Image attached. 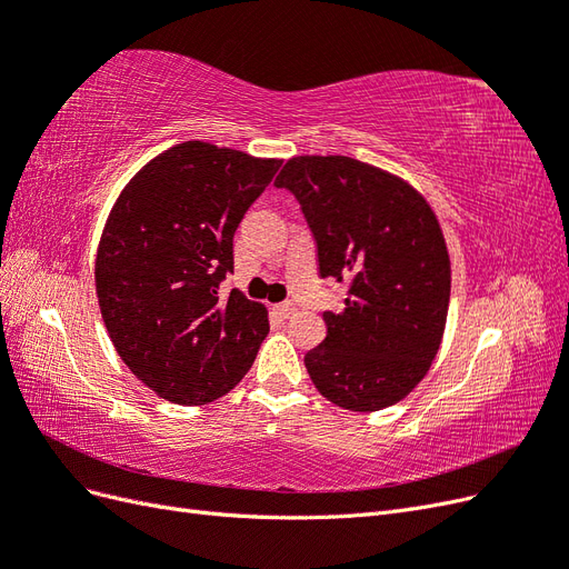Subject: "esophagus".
I'll return each instance as SVG.
<instances>
[{
	"label": "esophagus",
	"mask_w": 569,
	"mask_h": 569,
	"mask_svg": "<svg viewBox=\"0 0 569 569\" xmlns=\"http://www.w3.org/2000/svg\"><path fill=\"white\" fill-rule=\"evenodd\" d=\"M274 313H278L280 318H291L297 313V303H291V301H284V303H280V306H274Z\"/></svg>",
	"instance_id": "1"
}]
</instances>
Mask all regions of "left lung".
I'll list each match as a JSON object with an SVG mask.
<instances>
[{
	"mask_svg": "<svg viewBox=\"0 0 569 569\" xmlns=\"http://www.w3.org/2000/svg\"><path fill=\"white\" fill-rule=\"evenodd\" d=\"M274 187L297 199L320 278L347 282L327 337L303 356L316 389L347 410H380L427 375L451 297V263L427 201L380 168L349 157H297Z\"/></svg>",
	"mask_w": 569,
	"mask_h": 569,
	"instance_id": "8db88e82",
	"label": "left lung"
}]
</instances>
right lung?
<instances>
[{
  "label": "right lung",
  "mask_w": 569,
  "mask_h": 569,
  "mask_svg": "<svg viewBox=\"0 0 569 569\" xmlns=\"http://www.w3.org/2000/svg\"><path fill=\"white\" fill-rule=\"evenodd\" d=\"M282 161L184 142L147 163L118 197L94 280L101 318L130 372L163 399L203 406L249 372L270 330L232 289V239Z\"/></svg>",
  "instance_id": "right-lung-1"
}]
</instances>
